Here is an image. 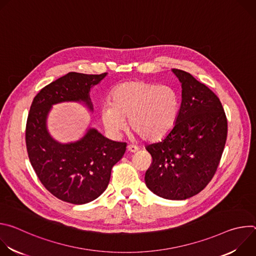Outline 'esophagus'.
I'll return each mask as SVG.
<instances>
[{
  "label": "esophagus",
  "instance_id": "esophagus-1",
  "mask_svg": "<svg viewBox=\"0 0 256 256\" xmlns=\"http://www.w3.org/2000/svg\"><path fill=\"white\" fill-rule=\"evenodd\" d=\"M128 151L130 152V153H136L138 151V148L136 147V146H134V144H128Z\"/></svg>",
  "mask_w": 256,
  "mask_h": 256
}]
</instances>
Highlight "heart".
<instances>
[{
    "label": "heart",
    "mask_w": 256,
    "mask_h": 256,
    "mask_svg": "<svg viewBox=\"0 0 256 256\" xmlns=\"http://www.w3.org/2000/svg\"><path fill=\"white\" fill-rule=\"evenodd\" d=\"M178 112L179 97L172 87L134 80L114 89L112 104L101 109V120L109 132L118 134L128 118L130 130L146 140L155 142L174 128Z\"/></svg>",
    "instance_id": "b5f03b06"
}]
</instances>
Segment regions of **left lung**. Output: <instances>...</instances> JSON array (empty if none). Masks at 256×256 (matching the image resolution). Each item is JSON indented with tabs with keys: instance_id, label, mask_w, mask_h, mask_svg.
Here are the masks:
<instances>
[{
	"instance_id": "obj_1",
	"label": "left lung",
	"mask_w": 256,
	"mask_h": 256,
	"mask_svg": "<svg viewBox=\"0 0 256 256\" xmlns=\"http://www.w3.org/2000/svg\"><path fill=\"white\" fill-rule=\"evenodd\" d=\"M182 100L174 128L146 147L152 164L144 182L156 196L181 200L202 192L214 177L227 140L228 122L218 97L190 72L172 68Z\"/></svg>"
}]
</instances>
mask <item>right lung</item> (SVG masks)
Listing matches in <instances>:
<instances>
[{"mask_svg": "<svg viewBox=\"0 0 256 256\" xmlns=\"http://www.w3.org/2000/svg\"><path fill=\"white\" fill-rule=\"evenodd\" d=\"M106 75L68 72L42 88L30 106L25 132L30 163L44 186L62 202L83 204L101 196L110 180L112 167L126 152V142L109 140L95 128L68 144L54 140L46 128L54 104L82 101L93 110L90 89Z\"/></svg>", "mask_w": 256, "mask_h": 256, "instance_id": "obj_1", "label": "right lung"}]
</instances>
